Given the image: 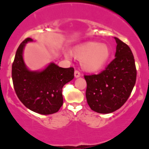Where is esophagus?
Wrapping results in <instances>:
<instances>
[{
    "instance_id": "1",
    "label": "esophagus",
    "mask_w": 149,
    "mask_h": 149,
    "mask_svg": "<svg viewBox=\"0 0 149 149\" xmlns=\"http://www.w3.org/2000/svg\"><path fill=\"white\" fill-rule=\"evenodd\" d=\"M81 72H80L79 70H76L74 71V77H76V78H77V77H79L80 76H81Z\"/></svg>"
}]
</instances>
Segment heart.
Segmentation results:
<instances>
[{
    "label": "heart",
    "instance_id": "b5f03b06",
    "mask_svg": "<svg viewBox=\"0 0 149 149\" xmlns=\"http://www.w3.org/2000/svg\"><path fill=\"white\" fill-rule=\"evenodd\" d=\"M74 54L81 60L84 69L95 72L105 65L109 59L110 51L106 45L98 42H88L76 48Z\"/></svg>",
    "mask_w": 149,
    "mask_h": 149
}]
</instances>
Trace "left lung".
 <instances>
[{"instance_id": "left-lung-1", "label": "left lung", "mask_w": 149, "mask_h": 149, "mask_svg": "<svg viewBox=\"0 0 149 149\" xmlns=\"http://www.w3.org/2000/svg\"><path fill=\"white\" fill-rule=\"evenodd\" d=\"M115 58L97 74L84 75L86 98L90 108L109 113L120 108L130 97L136 83V68L130 48L119 39Z\"/></svg>"}]
</instances>
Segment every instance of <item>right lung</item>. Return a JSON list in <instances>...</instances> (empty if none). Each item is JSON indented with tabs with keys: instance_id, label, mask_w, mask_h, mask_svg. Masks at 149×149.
Listing matches in <instances>:
<instances>
[{
	"instance_id": "1",
	"label": "right lung",
	"mask_w": 149,
	"mask_h": 149,
	"mask_svg": "<svg viewBox=\"0 0 149 149\" xmlns=\"http://www.w3.org/2000/svg\"><path fill=\"white\" fill-rule=\"evenodd\" d=\"M27 38L17 48L12 64V79L15 91L25 107L43 115L57 112L63 104L62 89L74 78V68H61L51 63L42 72L27 69L23 59V50Z\"/></svg>"
}]
</instances>
